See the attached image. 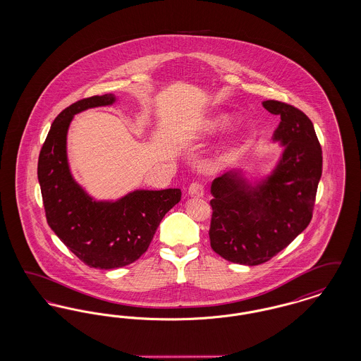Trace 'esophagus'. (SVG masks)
<instances>
[{
	"label": "esophagus",
	"instance_id": "34e87169",
	"mask_svg": "<svg viewBox=\"0 0 361 361\" xmlns=\"http://www.w3.org/2000/svg\"><path fill=\"white\" fill-rule=\"evenodd\" d=\"M188 193L190 196H195V197H200L204 195V185L199 181H195L189 185Z\"/></svg>",
	"mask_w": 361,
	"mask_h": 361
}]
</instances>
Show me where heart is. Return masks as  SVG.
<instances>
[{"mask_svg": "<svg viewBox=\"0 0 361 361\" xmlns=\"http://www.w3.org/2000/svg\"><path fill=\"white\" fill-rule=\"evenodd\" d=\"M224 119L222 118H219V119H215V121H209L208 124H207V130L208 131H214V130H216V128H219L222 124H224Z\"/></svg>", "mask_w": 361, "mask_h": 361, "instance_id": "1", "label": "heart"}]
</instances>
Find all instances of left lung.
I'll return each mask as SVG.
<instances>
[{
  "label": "left lung",
  "instance_id": "8db88e82",
  "mask_svg": "<svg viewBox=\"0 0 361 361\" xmlns=\"http://www.w3.org/2000/svg\"><path fill=\"white\" fill-rule=\"evenodd\" d=\"M262 105L281 119L274 139L284 152L275 171L256 187L240 171L224 173L211 185V247L243 265L269 261L309 226L322 174V149L307 115L277 100Z\"/></svg>",
  "mask_w": 361,
  "mask_h": 361
}]
</instances>
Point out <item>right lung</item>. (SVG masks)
Here are the masks:
<instances>
[{"label":"right lung","instance_id":"right-lung-1","mask_svg":"<svg viewBox=\"0 0 361 361\" xmlns=\"http://www.w3.org/2000/svg\"><path fill=\"white\" fill-rule=\"evenodd\" d=\"M115 103L114 94L71 104L51 124L37 161V178L47 224L90 268L114 269L137 261L149 247L165 214L181 200V190H134L118 202H96L70 173L66 135L73 116L87 108Z\"/></svg>","mask_w":361,"mask_h":361}]
</instances>
